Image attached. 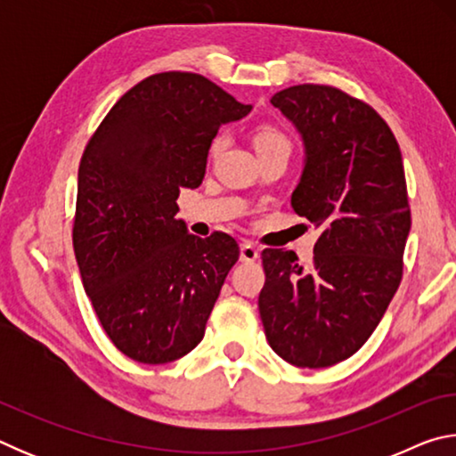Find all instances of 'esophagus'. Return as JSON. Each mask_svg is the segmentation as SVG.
Here are the masks:
<instances>
[{
	"label": "esophagus",
	"instance_id": "esophagus-1",
	"mask_svg": "<svg viewBox=\"0 0 456 456\" xmlns=\"http://www.w3.org/2000/svg\"><path fill=\"white\" fill-rule=\"evenodd\" d=\"M239 251H241V253H239V257H241L243 264H251V261H256L259 257V249L249 241L241 243V249H239Z\"/></svg>",
	"mask_w": 456,
	"mask_h": 456
}]
</instances>
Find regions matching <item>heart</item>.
<instances>
[{
	"label": "heart",
	"instance_id": "heart-1",
	"mask_svg": "<svg viewBox=\"0 0 456 456\" xmlns=\"http://www.w3.org/2000/svg\"><path fill=\"white\" fill-rule=\"evenodd\" d=\"M225 144H227L225 136H223V134L215 136L213 142H211V157L213 159L219 157L223 149H225ZM273 146H289L288 136H285L281 130H277L275 126H269V125L259 126L257 133H256V149H257V152L273 149Z\"/></svg>",
	"mask_w": 456,
	"mask_h": 456
}]
</instances>
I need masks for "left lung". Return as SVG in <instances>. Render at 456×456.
Segmentation results:
<instances>
[{
  "mask_svg": "<svg viewBox=\"0 0 456 456\" xmlns=\"http://www.w3.org/2000/svg\"><path fill=\"white\" fill-rule=\"evenodd\" d=\"M302 134L305 165L291 207L320 229L314 261L265 249L259 315L277 356L328 368L372 336L403 280L411 231L403 154L372 106L322 84L272 98Z\"/></svg>",
  "mask_w": 456,
  "mask_h": 456,
  "instance_id": "1",
  "label": "left lung"
}]
</instances>
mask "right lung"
I'll return each instance as SVG.
<instances>
[{"label":"right lung","instance_id":"add662e5","mask_svg":"<svg viewBox=\"0 0 456 456\" xmlns=\"http://www.w3.org/2000/svg\"><path fill=\"white\" fill-rule=\"evenodd\" d=\"M241 104L192 72L152 74L110 108L84 149L72 241L84 289L106 336L142 364H167L205 336L239 245L191 235L181 189L203 183L219 126Z\"/></svg>","mask_w":456,"mask_h":456}]
</instances>
